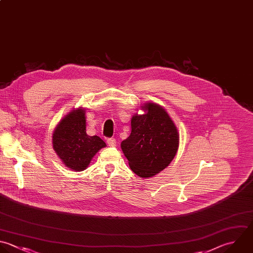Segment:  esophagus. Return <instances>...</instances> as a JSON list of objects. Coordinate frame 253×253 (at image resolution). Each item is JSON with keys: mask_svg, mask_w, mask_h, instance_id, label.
<instances>
[{"mask_svg": "<svg viewBox=\"0 0 253 253\" xmlns=\"http://www.w3.org/2000/svg\"><path fill=\"white\" fill-rule=\"evenodd\" d=\"M107 143H108V145H109V146H111V147H114V146H116V144H117L116 139H115V138H113V137L108 138V139H107Z\"/></svg>", "mask_w": 253, "mask_h": 253, "instance_id": "1", "label": "esophagus"}]
</instances>
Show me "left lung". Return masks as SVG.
I'll use <instances>...</instances> for the list:
<instances>
[{"instance_id":"obj_1","label":"left lung","mask_w":253,"mask_h":253,"mask_svg":"<svg viewBox=\"0 0 253 253\" xmlns=\"http://www.w3.org/2000/svg\"><path fill=\"white\" fill-rule=\"evenodd\" d=\"M143 110L144 115L132 117L130 135L121 146L130 169L139 177L148 178L173 160L179 146V134L162 107L147 103Z\"/></svg>"}]
</instances>
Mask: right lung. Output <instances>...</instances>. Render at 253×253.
Returning <instances> with one entry per match:
<instances>
[{
	"instance_id": "1",
	"label": "right lung",
	"mask_w": 253,
	"mask_h": 253,
	"mask_svg": "<svg viewBox=\"0 0 253 253\" xmlns=\"http://www.w3.org/2000/svg\"><path fill=\"white\" fill-rule=\"evenodd\" d=\"M53 148L70 169L82 171L106 143L99 136L86 133L85 110H73L57 126L52 136Z\"/></svg>"
}]
</instances>
